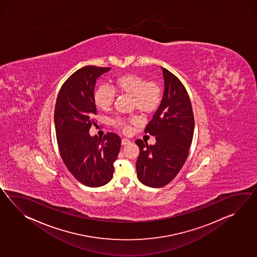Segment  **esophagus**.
<instances>
[{
	"mask_svg": "<svg viewBox=\"0 0 257 257\" xmlns=\"http://www.w3.org/2000/svg\"><path fill=\"white\" fill-rule=\"evenodd\" d=\"M131 143V141L129 140V139H127V138H122L121 139V145L122 146H125V145H128V144H130Z\"/></svg>",
	"mask_w": 257,
	"mask_h": 257,
	"instance_id": "1",
	"label": "esophagus"
}]
</instances>
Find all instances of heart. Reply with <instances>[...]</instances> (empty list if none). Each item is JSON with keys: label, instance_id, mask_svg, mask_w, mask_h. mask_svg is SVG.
<instances>
[{"label": "heart", "instance_id": "1", "mask_svg": "<svg viewBox=\"0 0 257 257\" xmlns=\"http://www.w3.org/2000/svg\"><path fill=\"white\" fill-rule=\"evenodd\" d=\"M115 89L120 94L131 96L132 107L137 108L143 115L154 113L162 101V89L157 83L149 81L137 74H124L113 79ZM114 91L107 86L100 85L95 89L93 100L97 108L101 110H108L114 101ZM137 117L130 119L116 118L112 123L123 131L128 130V121L137 122Z\"/></svg>", "mask_w": 257, "mask_h": 257}]
</instances>
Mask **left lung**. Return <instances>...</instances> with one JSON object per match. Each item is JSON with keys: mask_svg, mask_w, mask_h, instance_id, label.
Here are the masks:
<instances>
[{"mask_svg": "<svg viewBox=\"0 0 257 257\" xmlns=\"http://www.w3.org/2000/svg\"><path fill=\"white\" fill-rule=\"evenodd\" d=\"M164 94L162 101L145 133L156 137L150 145L137 139L139 156L137 178L154 188L165 186L183 168L188 157L194 130L192 104L183 83L169 70L162 67Z\"/></svg>", "mask_w": 257, "mask_h": 257, "instance_id": "1", "label": "left lung"}]
</instances>
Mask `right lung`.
Returning <instances> with one entry per match:
<instances>
[{
  "label": "right lung",
  "instance_id": "right-lung-1",
  "mask_svg": "<svg viewBox=\"0 0 257 257\" xmlns=\"http://www.w3.org/2000/svg\"><path fill=\"white\" fill-rule=\"evenodd\" d=\"M108 70L93 65L78 69L63 83L55 104L54 123L61 157L74 177L89 187L102 186L112 179L121 143L113 133H107L103 139L88 133L97 124L93 100L96 80Z\"/></svg>",
  "mask_w": 257,
  "mask_h": 257
}]
</instances>
